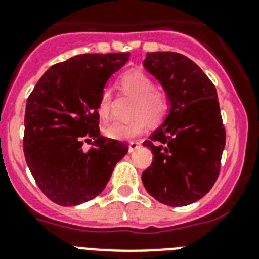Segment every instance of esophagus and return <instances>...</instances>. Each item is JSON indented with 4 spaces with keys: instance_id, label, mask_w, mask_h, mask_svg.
I'll list each match as a JSON object with an SVG mask.
<instances>
[{
    "instance_id": "esophagus-1",
    "label": "esophagus",
    "mask_w": 259,
    "mask_h": 259,
    "mask_svg": "<svg viewBox=\"0 0 259 259\" xmlns=\"http://www.w3.org/2000/svg\"><path fill=\"white\" fill-rule=\"evenodd\" d=\"M140 145H141V142H140V141L129 142V152H130V153H132V152H134L136 149H138V148H140Z\"/></svg>"
}]
</instances>
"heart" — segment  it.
I'll list each match as a JSON object with an SVG mask.
<instances>
[{
  "mask_svg": "<svg viewBox=\"0 0 259 259\" xmlns=\"http://www.w3.org/2000/svg\"><path fill=\"white\" fill-rule=\"evenodd\" d=\"M123 93L133 95L130 113L133 117L125 121H115L105 127L107 137L119 141H127L141 136L146 130L148 121L157 123L165 117L169 109L168 99L161 91L154 89V82L142 71L133 70L119 79ZM113 109V94L110 89L102 90L98 99L97 111L102 119H107Z\"/></svg>",
  "mask_w": 259,
  "mask_h": 259,
  "instance_id": "heart-1",
  "label": "heart"
}]
</instances>
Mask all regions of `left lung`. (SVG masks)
<instances>
[{"label": "left lung", "mask_w": 259, "mask_h": 259, "mask_svg": "<svg viewBox=\"0 0 259 259\" xmlns=\"http://www.w3.org/2000/svg\"><path fill=\"white\" fill-rule=\"evenodd\" d=\"M144 67L162 86L169 113L144 146L153 161L142 173L162 204L195 203L212 188L226 144L217 89L196 63L176 52H149Z\"/></svg>", "instance_id": "obj_1"}]
</instances>
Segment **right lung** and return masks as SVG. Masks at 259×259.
<instances>
[{"mask_svg":"<svg viewBox=\"0 0 259 259\" xmlns=\"http://www.w3.org/2000/svg\"><path fill=\"white\" fill-rule=\"evenodd\" d=\"M129 52L76 55L42 75L26 101L24 154L38 188L59 205H78L105 189L127 145L99 133L97 105ZM92 144L89 151L82 141Z\"/></svg>","mask_w":259,"mask_h":259,"instance_id":"add662e5","label":"right lung"}]
</instances>
